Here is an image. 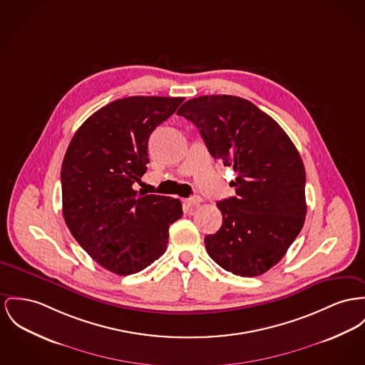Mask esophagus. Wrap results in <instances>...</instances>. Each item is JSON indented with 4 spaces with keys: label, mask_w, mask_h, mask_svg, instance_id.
Masks as SVG:
<instances>
[{
    "label": "esophagus",
    "mask_w": 365,
    "mask_h": 365,
    "mask_svg": "<svg viewBox=\"0 0 365 365\" xmlns=\"http://www.w3.org/2000/svg\"><path fill=\"white\" fill-rule=\"evenodd\" d=\"M200 202H202V197L200 196H192V197H188V199H185V203H187V206H197V205H200Z\"/></svg>",
    "instance_id": "34e87169"
}]
</instances>
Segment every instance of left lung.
<instances>
[{
	"label": "left lung",
	"mask_w": 365,
	"mask_h": 365,
	"mask_svg": "<svg viewBox=\"0 0 365 365\" xmlns=\"http://www.w3.org/2000/svg\"><path fill=\"white\" fill-rule=\"evenodd\" d=\"M199 128L210 155L235 173V196L217 202L219 231L205 238L225 271L257 277L274 267L306 217V171L281 125L247 99L203 96L177 112Z\"/></svg>",
	"instance_id": "8db88e82"
}]
</instances>
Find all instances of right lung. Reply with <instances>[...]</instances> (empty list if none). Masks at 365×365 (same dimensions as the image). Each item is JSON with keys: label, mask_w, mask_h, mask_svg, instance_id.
<instances>
[{"label": "right lung", "mask_w": 365, "mask_h": 365, "mask_svg": "<svg viewBox=\"0 0 365 365\" xmlns=\"http://www.w3.org/2000/svg\"><path fill=\"white\" fill-rule=\"evenodd\" d=\"M184 98L128 97L101 108L80 125L63 158L62 212L74 240L102 267L130 275L158 260L169 227L181 219L178 199L138 195L152 131Z\"/></svg>", "instance_id": "obj_1"}]
</instances>
